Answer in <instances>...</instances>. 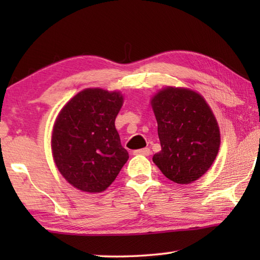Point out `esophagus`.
Masks as SVG:
<instances>
[{"label": "esophagus", "instance_id": "obj_1", "mask_svg": "<svg viewBox=\"0 0 260 260\" xmlns=\"http://www.w3.org/2000/svg\"><path fill=\"white\" fill-rule=\"evenodd\" d=\"M151 153L150 149L149 148H143V149H139V150L133 151V155H143V156H149Z\"/></svg>", "mask_w": 260, "mask_h": 260}]
</instances>
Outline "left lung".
Here are the masks:
<instances>
[{"instance_id": "8db88e82", "label": "left lung", "mask_w": 260, "mask_h": 260, "mask_svg": "<svg viewBox=\"0 0 260 260\" xmlns=\"http://www.w3.org/2000/svg\"><path fill=\"white\" fill-rule=\"evenodd\" d=\"M161 150L152 160L167 179L191 183L208 172L220 148L218 121L205 99L184 87L167 86L150 100Z\"/></svg>"}]
</instances>
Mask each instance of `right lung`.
I'll list each match as a JSON object with an SVG mask.
<instances>
[{"mask_svg": "<svg viewBox=\"0 0 260 260\" xmlns=\"http://www.w3.org/2000/svg\"><path fill=\"white\" fill-rule=\"evenodd\" d=\"M124 103L119 90L86 88L57 116L51 133L55 165L67 181L85 192H102L128 159L114 126Z\"/></svg>", "mask_w": 260, "mask_h": 260, "instance_id": "add662e5", "label": "right lung"}]
</instances>
